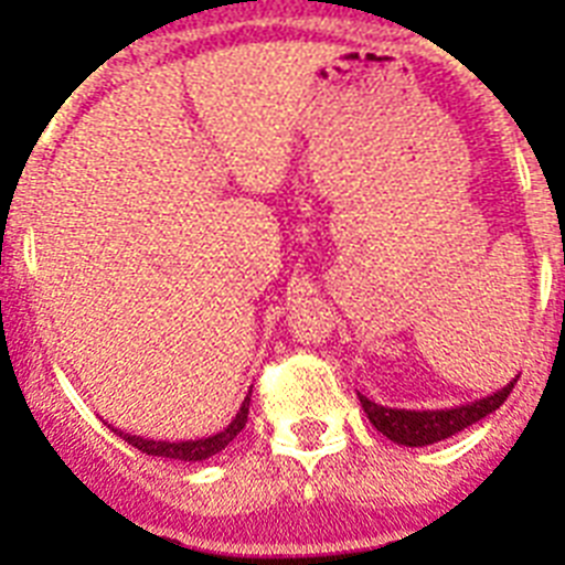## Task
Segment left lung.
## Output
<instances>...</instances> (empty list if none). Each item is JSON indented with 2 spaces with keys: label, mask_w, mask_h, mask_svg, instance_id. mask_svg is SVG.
I'll return each instance as SVG.
<instances>
[{
  "label": "left lung",
  "mask_w": 565,
  "mask_h": 565,
  "mask_svg": "<svg viewBox=\"0 0 565 565\" xmlns=\"http://www.w3.org/2000/svg\"><path fill=\"white\" fill-rule=\"evenodd\" d=\"M513 384H516V377L508 386H501L499 393L478 398V402L460 404V407H446V411H398V407H384V404L370 402L361 393H358V398L363 404V413L370 416L372 425L386 439H393L398 446L419 448L455 437L457 430L469 428L475 422H481L483 416H490L492 411H499L501 404L508 402Z\"/></svg>",
  "instance_id": "1"
}]
</instances>
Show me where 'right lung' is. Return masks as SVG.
I'll list each match as a JSON object with an SVG mask.
<instances>
[{"label": "right lung", "mask_w": 565, "mask_h": 565, "mask_svg": "<svg viewBox=\"0 0 565 565\" xmlns=\"http://www.w3.org/2000/svg\"><path fill=\"white\" fill-rule=\"evenodd\" d=\"M248 402H252V393L246 395V402L239 404L237 416L231 419L228 428L220 430V434H213V437H204V439H188V443H167V439L131 437V434H122V430H117V434H119V437H122V439H126L128 446H135L137 451H143V455L170 457V460H184V463H193V460H204V457L220 455L222 448L228 446L231 439L237 437L239 430L246 428Z\"/></svg>", "instance_id": "obj_1"}]
</instances>
